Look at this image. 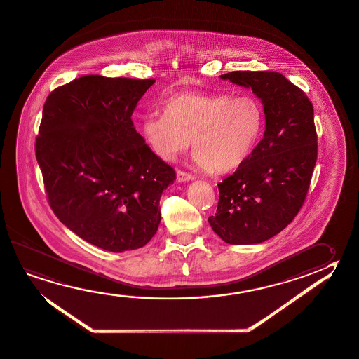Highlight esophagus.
Instances as JSON below:
<instances>
[{"label":"esophagus","instance_id":"1","mask_svg":"<svg viewBox=\"0 0 359 359\" xmlns=\"http://www.w3.org/2000/svg\"><path fill=\"white\" fill-rule=\"evenodd\" d=\"M195 176L192 173H189L186 170H177V180L178 182H184V181H192Z\"/></svg>","mask_w":359,"mask_h":359}]
</instances>
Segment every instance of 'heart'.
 <instances>
[{
	"label": "heart",
	"instance_id": "1",
	"mask_svg": "<svg viewBox=\"0 0 359 359\" xmlns=\"http://www.w3.org/2000/svg\"><path fill=\"white\" fill-rule=\"evenodd\" d=\"M163 116L142 123V134L153 152L173 159L189 146L202 170L229 173L254 151L264 124V111L254 97L180 93L163 104Z\"/></svg>",
	"mask_w": 359,
	"mask_h": 359
}]
</instances>
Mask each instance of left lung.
Wrapping results in <instances>:
<instances>
[{
	"label": "left lung",
	"instance_id": "obj_1",
	"mask_svg": "<svg viewBox=\"0 0 359 359\" xmlns=\"http://www.w3.org/2000/svg\"><path fill=\"white\" fill-rule=\"evenodd\" d=\"M221 78L262 99L266 124L249 158L217 184V211L208 222L225 243H262L283 231L304 205L318 157L313 104L278 72H231Z\"/></svg>",
	"mask_w": 359,
	"mask_h": 359
}]
</instances>
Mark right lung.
<instances>
[{"mask_svg": "<svg viewBox=\"0 0 359 359\" xmlns=\"http://www.w3.org/2000/svg\"><path fill=\"white\" fill-rule=\"evenodd\" d=\"M154 81L86 75L43 104L35 153L50 207L78 236L113 252L154 236L159 198L176 180L132 121Z\"/></svg>", "mask_w": 359, "mask_h": 359, "instance_id": "1", "label": "right lung"}]
</instances>
